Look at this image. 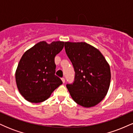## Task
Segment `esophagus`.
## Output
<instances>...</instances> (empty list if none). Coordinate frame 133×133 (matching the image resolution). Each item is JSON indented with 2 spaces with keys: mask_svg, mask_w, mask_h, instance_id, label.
Instances as JSON below:
<instances>
[{
  "mask_svg": "<svg viewBox=\"0 0 133 133\" xmlns=\"http://www.w3.org/2000/svg\"><path fill=\"white\" fill-rule=\"evenodd\" d=\"M61 80H62V82H63V83H65V79L64 78V77L61 78Z\"/></svg>",
  "mask_w": 133,
  "mask_h": 133,
  "instance_id": "1",
  "label": "esophagus"
}]
</instances>
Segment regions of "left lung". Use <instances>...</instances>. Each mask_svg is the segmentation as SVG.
Wrapping results in <instances>:
<instances>
[{
    "mask_svg": "<svg viewBox=\"0 0 133 133\" xmlns=\"http://www.w3.org/2000/svg\"><path fill=\"white\" fill-rule=\"evenodd\" d=\"M64 47L75 71L74 82L66 84L72 98L84 108L96 106L109 89L110 67L101 52L89 44L66 42Z\"/></svg>",
    "mask_w": 133,
    "mask_h": 133,
    "instance_id": "8db88e82",
    "label": "left lung"
}]
</instances>
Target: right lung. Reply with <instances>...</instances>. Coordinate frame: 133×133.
<instances>
[{"instance_id":"1","label":"right lung","mask_w":133,"mask_h":133,"mask_svg":"<svg viewBox=\"0 0 133 133\" xmlns=\"http://www.w3.org/2000/svg\"><path fill=\"white\" fill-rule=\"evenodd\" d=\"M61 41L47 44L39 42L23 54L16 72V80L20 93L30 103L43 102L62 84L55 75L54 58L63 49Z\"/></svg>"}]
</instances>
